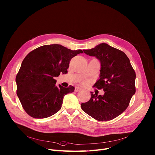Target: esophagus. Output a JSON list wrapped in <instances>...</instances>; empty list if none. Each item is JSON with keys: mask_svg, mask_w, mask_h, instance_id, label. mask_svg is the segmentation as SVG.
<instances>
[{"mask_svg": "<svg viewBox=\"0 0 155 155\" xmlns=\"http://www.w3.org/2000/svg\"><path fill=\"white\" fill-rule=\"evenodd\" d=\"M81 88H80V87H75V91L76 92H78V91H81Z\"/></svg>", "mask_w": 155, "mask_h": 155, "instance_id": "34e87169", "label": "esophagus"}]
</instances>
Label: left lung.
<instances>
[{"label":"left lung","instance_id":"left-lung-1","mask_svg":"<svg viewBox=\"0 0 155 155\" xmlns=\"http://www.w3.org/2000/svg\"><path fill=\"white\" fill-rule=\"evenodd\" d=\"M83 52L100 61V77L94 87L103 89L104 94L97 96L91 92L90 100L81 103V107L98 121L110 120L127 108L135 93V70L124 52L106 43Z\"/></svg>","mask_w":155,"mask_h":155}]
</instances>
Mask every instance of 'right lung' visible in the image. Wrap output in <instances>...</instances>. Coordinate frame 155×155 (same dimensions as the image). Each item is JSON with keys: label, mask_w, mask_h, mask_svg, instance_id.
I'll return each instance as SVG.
<instances>
[{"label": "right lung", "mask_w": 155, "mask_h": 155, "mask_svg": "<svg viewBox=\"0 0 155 155\" xmlns=\"http://www.w3.org/2000/svg\"><path fill=\"white\" fill-rule=\"evenodd\" d=\"M83 51H72L60 45L39 47L23 59L16 77L17 94L26 113L36 119H44L58 112L64 96L75 88L55 85L54 77L66 74L69 63Z\"/></svg>", "instance_id": "add662e5"}]
</instances>
